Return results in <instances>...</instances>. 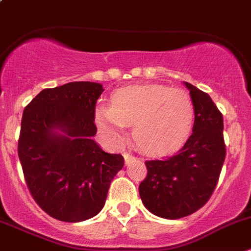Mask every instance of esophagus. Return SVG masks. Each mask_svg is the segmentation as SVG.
<instances>
[{"label": "esophagus", "mask_w": 251, "mask_h": 251, "mask_svg": "<svg viewBox=\"0 0 251 251\" xmlns=\"http://www.w3.org/2000/svg\"><path fill=\"white\" fill-rule=\"evenodd\" d=\"M124 158H125V165H128V163H130L131 161L135 160V157H133L132 154H128V153L124 154Z\"/></svg>", "instance_id": "1"}]
</instances>
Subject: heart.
<instances>
[{"mask_svg": "<svg viewBox=\"0 0 251 251\" xmlns=\"http://www.w3.org/2000/svg\"><path fill=\"white\" fill-rule=\"evenodd\" d=\"M95 121L111 144L125 140V126L144 151L167 153L186 142L194 124V105L186 90L161 84L121 88L111 95V105H99Z\"/></svg>", "mask_w": 251, "mask_h": 251, "instance_id": "heart-1", "label": "heart"}]
</instances>
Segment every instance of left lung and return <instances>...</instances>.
<instances>
[{"instance_id": "obj_1", "label": "left lung", "mask_w": 251, "mask_h": 251, "mask_svg": "<svg viewBox=\"0 0 251 251\" xmlns=\"http://www.w3.org/2000/svg\"><path fill=\"white\" fill-rule=\"evenodd\" d=\"M184 85L194 105L193 132L176 154L146 161L147 176L139 187L145 207L166 219L187 217L208 202L226 158L223 115L207 93Z\"/></svg>"}]
</instances>
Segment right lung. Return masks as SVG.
<instances>
[{"instance_id": "1", "label": "right lung", "mask_w": 251, "mask_h": 251, "mask_svg": "<svg viewBox=\"0 0 251 251\" xmlns=\"http://www.w3.org/2000/svg\"><path fill=\"white\" fill-rule=\"evenodd\" d=\"M102 85L74 81L44 89L25 107L18 157L37 204L58 221L76 223L102 209L121 154L105 152L93 137Z\"/></svg>"}]
</instances>
